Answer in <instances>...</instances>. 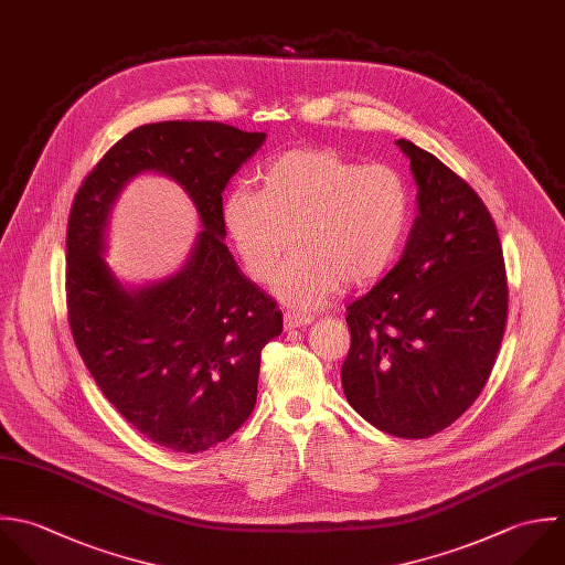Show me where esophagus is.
<instances>
[{"instance_id": "obj_1", "label": "esophagus", "mask_w": 565, "mask_h": 565, "mask_svg": "<svg viewBox=\"0 0 565 565\" xmlns=\"http://www.w3.org/2000/svg\"><path fill=\"white\" fill-rule=\"evenodd\" d=\"M312 323V317L310 315H301V312H286L284 315V326L286 330H295V328H303Z\"/></svg>"}]
</instances>
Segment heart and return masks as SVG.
I'll return each instance as SVG.
<instances>
[{
    "mask_svg": "<svg viewBox=\"0 0 565 565\" xmlns=\"http://www.w3.org/2000/svg\"><path fill=\"white\" fill-rule=\"evenodd\" d=\"M259 189L224 195L226 233L257 281L277 275V295L295 308L326 303L345 281L365 286L398 257L409 222V191L390 164H361L332 149H290L259 169Z\"/></svg>",
    "mask_w": 565,
    "mask_h": 565,
    "instance_id": "1",
    "label": "heart"
}]
</instances>
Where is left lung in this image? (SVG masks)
Listing matches in <instances>:
<instances>
[{
    "label": "left lung",
    "mask_w": 565,
    "mask_h": 565,
    "mask_svg": "<svg viewBox=\"0 0 565 565\" xmlns=\"http://www.w3.org/2000/svg\"><path fill=\"white\" fill-rule=\"evenodd\" d=\"M418 184V217L401 262L348 306L352 334L341 383L376 429L407 440L456 423L495 365L509 284L482 198L412 140H396Z\"/></svg>",
    "instance_id": "1"
}]
</instances>
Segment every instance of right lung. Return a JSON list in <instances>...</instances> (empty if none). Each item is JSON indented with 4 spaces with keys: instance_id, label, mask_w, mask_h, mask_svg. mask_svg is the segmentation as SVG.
<instances>
[{
    "instance_id": "obj_1",
    "label": "right lung",
    "mask_w": 565,
    "mask_h": 565,
    "mask_svg": "<svg viewBox=\"0 0 565 565\" xmlns=\"http://www.w3.org/2000/svg\"><path fill=\"white\" fill-rule=\"evenodd\" d=\"M264 140V131L215 120L136 127L92 167L70 209L65 303L74 345L118 414L171 451H206L248 420L262 350L284 328L277 301L224 244L222 191ZM142 170L173 177L205 228L180 274L127 291L99 257L102 235L115 195Z\"/></svg>"
}]
</instances>
